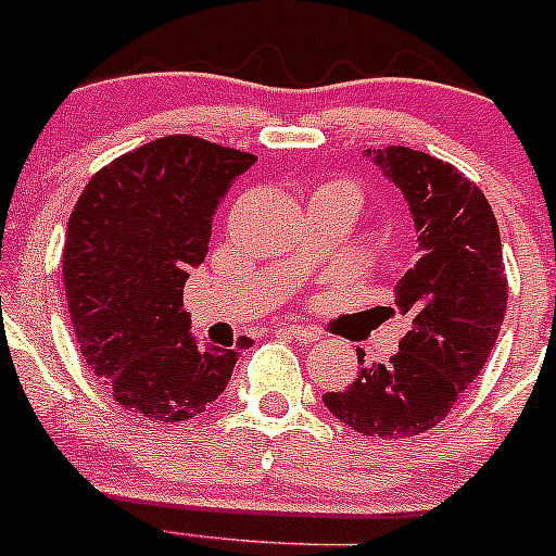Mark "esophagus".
I'll use <instances>...</instances> for the list:
<instances>
[{
    "label": "esophagus",
    "mask_w": 556,
    "mask_h": 556,
    "mask_svg": "<svg viewBox=\"0 0 556 556\" xmlns=\"http://www.w3.org/2000/svg\"><path fill=\"white\" fill-rule=\"evenodd\" d=\"M278 331H283V334L289 337H296L300 342H316L318 334L313 329H307V326H300V324H283L278 326Z\"/></svg>",
    "instance_id": "esophagus-1"
}]
</instances>
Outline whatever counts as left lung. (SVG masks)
<instances>
[{
	"mask_svg": "<svg viewBox=\"0 0 556 556\" xmlns=\"http://www.w3.org/2000/svg\"><path fill=\"white\" fill-rule=\"evenodd\" d=\"M402 190L417 230V262L396 283L409 329L388 364H364L324 404L362 437H417L450 415L477 380L506 316L501 232L488 198L450 163L409 147L366 150Z\"/></svg>",
	"mask_w": 556,
	"mask_h": 556,
	"instance_id": "1",
	"label": "left lung"
}]
</instances>
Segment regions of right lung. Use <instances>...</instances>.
<instances>
[{"label":"right lung","instance_id":"obj_1","mask_svg":"<svg viewBox=\"0 0 556 556\" xmlns=\"http://www.w3.org/2000/svg\"><path fill=\"white\" fill-rule=\"evenodd\" d=\"M254 154L165 136L88 181L64 245L68 316L85 364L114 402L181 422L225 393L249 337L216 348L190 334L185 283L208 254L211 225Z\"/></svg>","mask_w":556,"mask_h":556}]
</instances>
